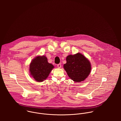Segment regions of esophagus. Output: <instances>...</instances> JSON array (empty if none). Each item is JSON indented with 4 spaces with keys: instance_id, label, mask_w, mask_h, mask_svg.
Segmentation results:
<instances>
[{
    "instance_id": "34e87169",
    "label": "esophagus",
    "mask_w": 121,
    "mask_h": 121,
    "mask_svg": "<svg viewBox=\"0 0 121 121\" xmlns=\"http://www.w3.org/2000/svg\"><path fill=\"white\" fill-rule=\"evenodd\" d=\"M57 67H58V68H61V64H58L57 65Z\"/></svg>"
}]
</instances>
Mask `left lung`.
Returning <instances> with one entry per match:
<instances>
[{
	"instance_id": "1",
	"label": "left lung",
	"mask_w": 121,
	"mask_h": 121,
	"mask_svg": "<svg viewBox=\"0 0 121 121\" xmlns=\"http://www.w3.org/2000/svg\"><path fill=\"white\" fill-rule=\"evenodd\" d=\"M66 61L63 67L71 80L79 82L87 77L91 66L90 61L83 54L80 53L70 54L67 57Z\"/></svg>"
}]
</instances>
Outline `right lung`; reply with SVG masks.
<instances>
[{
  "mask_svg": "<svg viewBox=\"0 0 121 121\" xmlns=\"http://www.w3.org/2000/svg\"><path fill=\"white\" fill-rule=\"evenodd\" d=\"M54 66L48 62L45 56H38L34 59L30 64V74L35 81L42 82L48 76Z\"/></svg>",
  "mask_w": 121,
  "mask_h": 121,
  "instance_id": "right-lung-1",
  "label": "right lung"
}]
</instances>
